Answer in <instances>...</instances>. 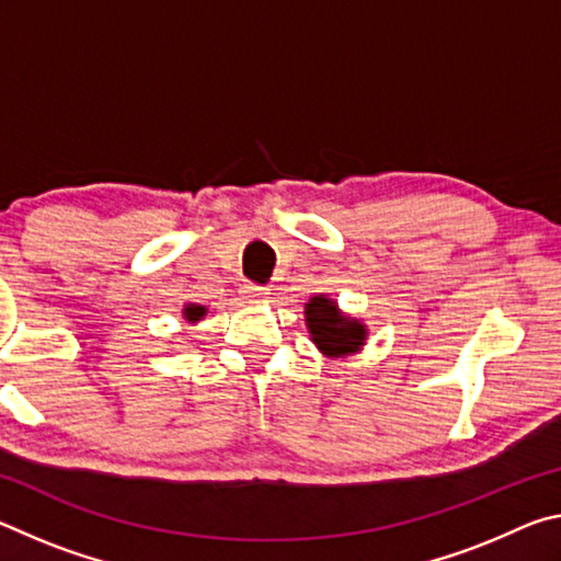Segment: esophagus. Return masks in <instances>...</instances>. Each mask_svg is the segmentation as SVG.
<instances>
[{
    "mask_svg": "<svg viewBox=\"0 0 561 561\" xmlns=\"http://www.w3.org/2000/svg\"><path fill=\"white\" fill-rule=\"evenodd\" d=\"M244 294H247V297H250L252 301H260V299H267L270 289H267V287H254V284H247Z\"/></svg>",
    "mask_w": 561,
    "mask_h": 561,
    "instance_id": "obj_1",
    "label": "esophagus"
}]
</instances>
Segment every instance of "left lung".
Returning <instances> with one entry per match:
<instances>
[{
  "instance_id": "1",
  "label": "left lung",
  "mask_w": 561,
  "mask_h": 561,
  "mask_svg": "<svg viewBox=\"0 0 561 561\" xmlns=\"http://www.w3.org/2000/svg\"><path fill=\"white\" fill-rule=\"evenodd\" d=\"M304 321H307L311 344L327 358L354 356L366 346L368 327L341 311L336 299H331L329 294H317L304 304Z\"/></svg>"
}]
</instances>
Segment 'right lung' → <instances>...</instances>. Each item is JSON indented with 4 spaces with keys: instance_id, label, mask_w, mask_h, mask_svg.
<instances>
[{
    "instance_id": "1",
    "label": "right lung",
    "mask_w": 561,
    "mask_h": 561,
    "mask_svg": "<svg viewBox=\"0 0 561 561\" xmlns=\"http://www.w3.org/2000/svg\"><path fill=\"white\" fill-rule=\"evenodd\" d=\"M207 314V307H203V304H193L187 301L183 307V319L185 324H197V321H203V317Z\"/></svg>"
}]
</instances>
